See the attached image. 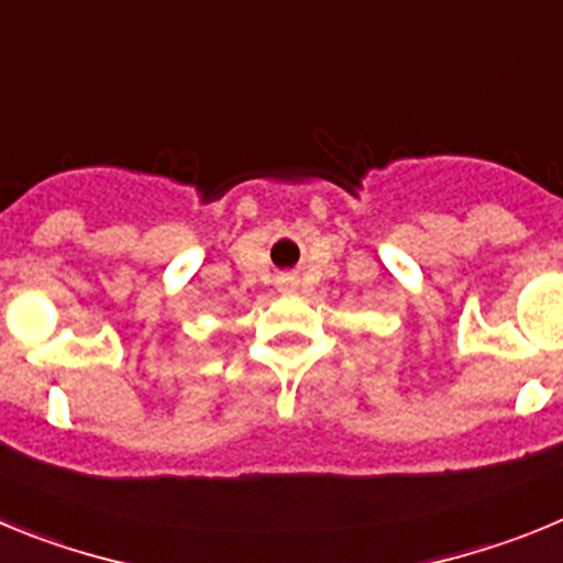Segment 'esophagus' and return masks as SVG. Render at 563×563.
<instances>
[{"label":"esophagus","instance_id":"34e87169","mask_svg":"<svg viewBox=\"0 0 563 563\" xmlns=\"http://www.w3.org/2000/svg\"><path fill=\"white\" fill-rule=\"evenodd\" d=\"M278 287L285 292H292L298 287V278L296 276H285V278H278Z\"/></svg>","mask_w":563,"mask_h":563}]
</instances>
